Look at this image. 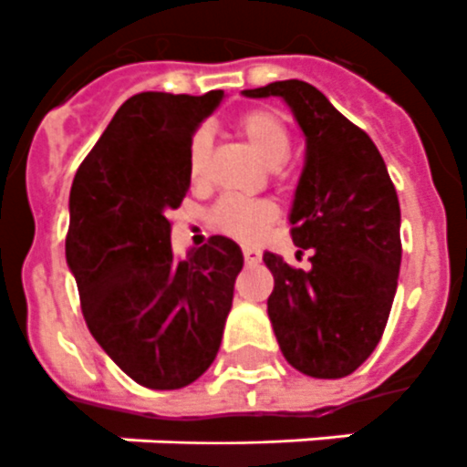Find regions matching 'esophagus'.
Returning <instances> with one entry per match:
<instances>
[{
  "mask_svg": "<svg viewBox=\"0 0 467 467\" xmlns=\"http://www.w3.org/2000/svg\"><path fill=\"white\" fill-rule=\"evenodd\" d=\"M242 256L247 264H259L262 262V252L256 247H242Z\"/></svg>",
  "mask_w": 467,
  "mask_h": 467,
  "instance_id": "obj_1",
  "label": "esophagus"
}]
</instances>
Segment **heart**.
<instances>
[{"label": "heart", "mask_w": 467, "mask_h": 467, "mask_svg": "<svg viewBox=\"0 0 467 467\" xmlns=\"http://www.w3.org/2000/svg\"><path fill=\"white\" fill-rule=\"evenodd\" d=\"M234 130L254 150L259 160L269 167H281L291 157V133L274 111L252 109L237 116ZM186 169L193 186H203L208 182L211 169V135L196 130L189 140L186 152ZM278 171V169H276ZM278 220L276 205L271 201H247V198H220L211 211V225L218 233L234 237L240 242H256L269 233Z\"/></svg>", "instance_id": "b5f03b06"}]
</instances>
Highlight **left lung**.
<instances>
[{
	"label": "left lung",
	"instance_id": "left-lung-1",
	"mask_svg": "<svg viewBox=\"0 0 467 467\" xmlns=\"http://www.w3.org/2000/svg\"><path fill=\"white\" fill-rule=\"evenodd\" d=\"M244 94L285 99L307 142L291 237L300 254L310 249V269L264 254L278 347L306 376L344 378L373 354L390 317L402 259L398 193L373 140L312 84L285 79Z\"/></svg>",
	"mask_w": 467,
	"mask_h": 467
}]
</instances>
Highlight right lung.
<instances>
[{
	"label": "right lung",
	"instance_id": "1",
	"mask_svg": "<svg viewBox=\"0 0 467 467\" xmlns=\"http://www.w3.org/2000/svg\"><path fill=\"white\" fill-rule=\"evenodd\" d=\"M223 91H142L120 106L79 164L69 191L65 254L84 322L126 376L176 390L215 361L242 252L213 234L186 259L171 220L189 191L186 152Z\"/></svg>",
	"mask_w": 467,
	"mask_h": 467
}]
</instances>
